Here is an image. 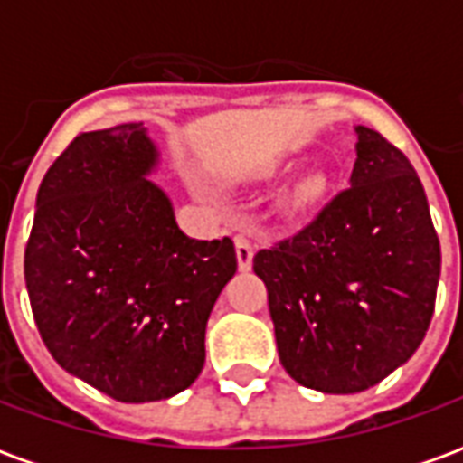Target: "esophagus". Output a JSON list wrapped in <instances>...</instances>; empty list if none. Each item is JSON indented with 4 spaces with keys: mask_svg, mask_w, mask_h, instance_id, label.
<instances>
[{
    "mask_svg": "<svg viewBox=\"0 0 463 463\" xmlns=\"http://www.w3.org/2000/svg\"><path fill=\"white\" fill-rule=\"evenodd\" d=\"M235 255H238V268L242 272H248L252 268V255H255V248L248 235H238L235 238Z\"/></svg>",
    "mask_w": 463,
    "mask_h": 463,
    "instance_id": "1",
    "label": "esophagus"
}]
</instances>
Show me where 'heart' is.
Listing matches in <instances>:
<instances>
[{"instance_id":"1","label":"heart","mask_w":463,"mask_h":463,"mask_svg":"<svg viewBox=\"0 0 463 463\" xmlns=\"http://www.w3.org/2000/svg\"><path fill=\"white\" fill-rule=\"evenodd\" d=\"M322 191V178L320 175H307V178H302L298 185H295V191L290 193V201L292 205H307L310 201H315Z\"/></svg>"}]
</instances>
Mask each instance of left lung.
<instances>
[{
    "mask_svg": "<svg viewBox=\"0 0 463 463\" xmlns=\"http://www.w3.org/2000/svg\"><path fill=\"white\" fill-rule=\"evenodd\" d=\"M349 188L290 241L252 258L268 288L285 372L325 394H357L402 367L434 315L441 250L407 156L354 126Z\"/></svg>",
    "mask_w": 463,
    "mask_h": 463,
    "instance_id": "8db88e82",
    "label": "left lung"
}]
</instances>
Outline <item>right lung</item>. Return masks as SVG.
Returning a JSON list of instances; mask_svg holds the SVG:
<instances>
[{"label":"right lung","mask_w":463,"mask_h":463,"mask_svg":"<svg viewBox=\"0 0 463 463\" xmlns=\"http://www.w3.org/2000/svg\"><path fill=\"white\" fill-rule=\"evenodd\" d=\"M161 151L121 123L76 136L36 193L24 252L52 357L116 402L178 394L205 364V325L235 270L231 238L195 241L151 181Z\"/></svg>","instance_id":"add662e5"}]
</instances>
